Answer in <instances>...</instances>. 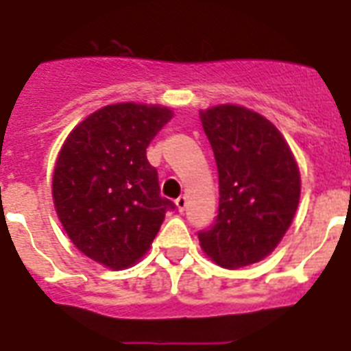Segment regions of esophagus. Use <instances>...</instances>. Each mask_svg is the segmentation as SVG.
Masks as SVG:
<instances>
[{
  "label": "esophagus",
  "instance_id": "esophagus-1",
  "mask_svg": "<svg viewBox=\"0 0 351 351\" xmlns=\"http://www.w3.org/2000/svg\"><path fill=\"white\" fill-rule=\"evenodd\" d=\"M175 204H176V209H178V211H184V209H186V206H187V198L186 197H178L175 200Z\"/></svg>",
  "mask_w": 351,
  "mask_h": 351
}]
</instances>
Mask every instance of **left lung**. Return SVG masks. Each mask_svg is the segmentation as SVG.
Returning a JSON list of instances; mask_svg holds the SVG:
<instances>
[{
	"label": "left lung",
	"instance_id": "left-lung-1",
	"mask_svg": "<svg viewBox=\"0 0 351 351\" xmlns=\"http://www.w3.org/2000/svg\"><path fill=\"white\" fill-rule=\"evenodd\" d=\"M200 120L219 169V215L198 233L204 253L228 269L271 253L295 217L300 173L271 121L240 106H217Z\"/></svg>",
	"mask_w": 351,
	"mask_h": 351
}]
</instances>
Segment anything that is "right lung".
Masks as SVG:
<instances>
[{
    "label": "right lung",
    "mask_w": 351,
    "mask_h": 351,
    "mask_svg": "<svg viewBox=\"0 0 351 351\" xmlns=\"http://www.w3.org/2000/svg\"><path fill=\"white\" fill-rule=\"evenodd\" d=\"M173 118L167 107H101L69 134L58 154L52 198L63 230L84 255L111 269L142 258L175 204L160 197L145 149Z\"/></svg>",
    "instance_id": "right-lung-1"
}]
</instances>
